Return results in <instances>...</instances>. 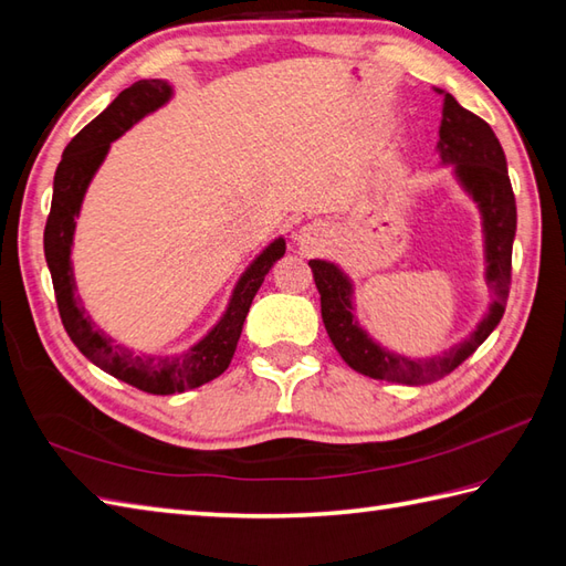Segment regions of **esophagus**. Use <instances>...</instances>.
Returning <instances> with one entry per match:
<instances>
[{
  "label": "esophagus",
  "instance_id": "34e87169",
  "mask_svg": "<svg viewBox=\"0 0 566 566\" xmlns=\"http://www.w3.org/2000/svg\"><path fill=\"white\" fill-rule=\"evenodd\" d=\"M323 235H325L323 223H308V227L298 231V243L301 248H306V251H313V248L321 245Z\"/></svg>",
  "mask_w": 566,
  "mask_h": 566
}]
</instances>
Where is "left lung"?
<instances>
[{"instance_id": "8db88e82", "label": "left lung", "mask_w": 566, "mask_h": 566, "mask_svg": "<svg viewBox=\"0 0 566 566\" xmlns=\"http://www.w3.org/2000/svg\"><path fill=\"white\" fill-rule=\"evenodd\" d=\"M443 96L439 156L441 164H453L455 178L465 192L478 202L484 231V260H488V284L492 304L484 318L461 345L431 359H407L402 354L388 352L366 335L352 311V282L335 262L311 260L315 286L321 292V315L325 331L354 371L369 378L390 380V384L424 386L458 369L499 325L506 308L511 286V248L516 235V197L511 190L506 156L492 127L465 111L451 94L437 88Z\"/></svg>"}]
</instances>
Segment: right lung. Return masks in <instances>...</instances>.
Wrapping results in <instances>:
<instances>
[{"label": "right lung", "instance_id": "1", "mask_svg": "<svg viewBox=\"0 0 566 566\" xmlns=\"http://www.w3.org/2000/svg\"><path fill=\"white\" fill-rule=\"evenodd\" d=\"M170 94H174V88L164 78H142V82H135L133 86L125 88L96 120H91L67 144L55 170V182H52V205L43 233L45 260L52 274V286H55L60 318L64 331L72 337V343L98 369L144 392H151V396H174V392L200 388L229 369L248 308H251L270 268L286 251L284 239L272 241L251 262V268L241 274L221 321L200 343L188 352L178 354V357L135 354L133 349L117 345L113 337L105 335L88 318L86 308L76 296L70 260L78 209H82V200L91 178H94L105 154L111 149V142L127 133L147 113L161 108Z\"/></svg>", "mask_w": 566, "mask_h": 566}]
</instances>
